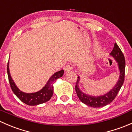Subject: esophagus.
<instances>
[{"instance_id": "1", "label": "esophagus", "mask_w": 132, "mask_h": 132, "mask_svg": "<svg viewBox=\"0 0 132 132\" xmlns=\"http://www.w3.org/2000/svg\"><path fill=\"white\" fill-rule=\"evenodd\" d=\"M73 68V64L71 62H70V63L67 64V65H66V67H65L64 70L66 71H70V70H72Z\"/></svg>"}]
</instances>
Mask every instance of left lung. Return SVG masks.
Masks as SVG:
<instances>
[{
  "label": "left lung",
  "instance_id": "1",
  "mask_svg": "<svg viewBox=\"0 0 132 132\" xmlns=\"http://www.w3.org/2000/svg\"><path fill=\"white\" fill-rule=\"evenodd\" d=\"M110 55L114 58V59L118 62V66L119 70V78L117 82L116 85L114 87V88L110 90L109 93H106L103 96H93L88 94H84L83 92L80 90L79 87L78 86V83L79 82L80 77H77V83L75 85V91L77 96L80 100L87 105L90 106L94 108H99L104 107L111 103L115 98L116 97L118 92L120 90L121 87L123 86L125 80V59L123 55V53L121 50L120 48L118 46L116 43L114 44V46L113 50L110 53Z\"/></svg>",
  "mask_w": 132,
  "mask_h": 132
}]
</instances>
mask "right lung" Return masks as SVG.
I'll return each mask as SVG.
<instances>
[{
    "mask_svg": "<svg viewBox=\"0 0 132 132\" xmlns=\"http://www.w3.org/2000/svg\"><path fill=\"white\" fill-rule=\"evenodd\" d=\"M7 71L9 84H10L12 91L22 102L28 105H37L45 103L50 100V98L52 96L53 92H54L53 84L57 78L62 77L64 72V71L62 70L55 73L49 78L48 81L45 87L40 91L34 93H25L18 89L14 84V81L11 77L9 70V62H7Z\"/></svg>",
    "mask_w": 132,
    "mask_h": 132,
    "instance_id": "add662e5",
    "label": "right lung"
}]
</instances>
